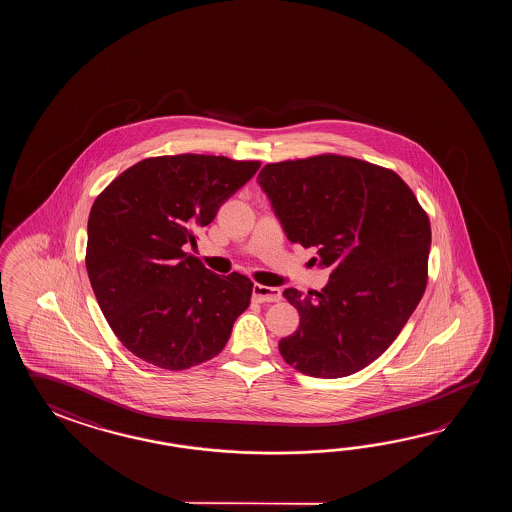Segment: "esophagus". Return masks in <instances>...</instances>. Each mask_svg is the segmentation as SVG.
<instances>
[{"mask_svg":"<svg viewBox=\"0 0 512 512\" xmlns=\"http://www.w3.org/2000/svg\"><path fill=\"white\" fill-rule=\"evenodd\" d=\"M252 298L256 302H280L282 300V291L276 289V287H267V285H260V283H254L252 287Z\"/></svg>","mask_w":512,"mask_h":512,"instance_id":"1","label":"esophagus"}]
</instances>
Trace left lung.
Wrapping results in <instances>:
<instances>
[{
  "label": "left lung",
  "mask_w": 512,
  "mask_h": 512,
  "mask_svg": "<svg viewBox=\"0 0 512 512\" xmlns=\"http://www.w3.org/2000/svg\"><path fill=\"white\" fill-rule=\"evenodd\" d=\"M287 240L316 247L329 283L285 289L300 326L282 338L283 360L338 379L379 359L425 294L430 221L393 170L324 153L265 164L258 175Z\"/></svg>",
  "instance_id": "obj_1"
}]
</instances>
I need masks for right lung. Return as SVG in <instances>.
<instances>
[{
    "instance_id": "1",
    "label": "right lung",
    "mask_w": 512,
    "mask_h": 512,
    "mask_svg": "<svg viewBox=\"0 0 512 512\" xmlns=\"http://www.w3.org/2000/svg\"><path fill=\"white\" fill-rule=\"evenodd\" d=\"M260 161L163 155L133 164L98 194L87 221L93 293L122 346L163 370L216 357L254 283L219 276L185 252Z\"/></svg>"
}]
</instances>
